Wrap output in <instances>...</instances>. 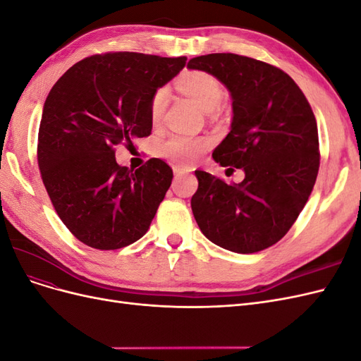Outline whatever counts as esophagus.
<instances>
[{
  "label": "esophagus",
  "instance_id": "esophagus-1",
  "mask_svg": "<svg viewBox=\"0 0 361 361\" xmlns=\"http://www.w3.org/2000/svg\"><path fill=\"white\" fill-rule=\"evenodd\" d=\"M191 171L190 167H183V166H174L173 173L174 176H182V174H188Z\"/></svg>",
  "mask_w": 361,
  "mask_h": 361
}]
</instances>
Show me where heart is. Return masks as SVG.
I'll use <instances>...</instances> for the list:
<instances>
[{"label":"heart","instance_id":"b5f03b06","mask_svg":"<svg viewBox=\"0 0 361 361\" xmlns=\"http://www.w3.org/2000/svg\"><path fill=\"white\" fill-rule=\"evenodd\" d=\"M179 89L188 94L202 110L212 111L220 105L226 96L224 85L216 76L203 71L185 72L178 80ZM169 101V90L166 87L158 89L150 99L149 113L152 123H158ZM209 146V140L192 135H171L162 141L158 147L159 155L180 164H191Z\"/></svg>","mask_w":361,"mask_h":361}]
</instances>
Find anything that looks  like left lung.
Wrapping results in <instances>:
<instances>
[{
  "label": "left lung",
  "instance_id": "1",
  "mask_svg": "<svg viewBox=\"0 0 361 361\" xmlns=\"http://www.w3.org/2000/svg\"><path fill=\"white\" fill-rule=\"evenodd\" d=\"M187 68L216 76L231 93V133L212 158L245 173L241 183H226L195 170V221L209 241L233 253L265 250L288 233L318 176L319 140L312 108L288 73L264 61L207 54L191 59Z\"/></svg>",
  "mask_w": 361,
  "mask_h": 361
}]
</instances>
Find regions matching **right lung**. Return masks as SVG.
Segmentation results:
<instances>
[{
	"instance_id": "right-lung-1",
	"label": "right lung",
	"mask_w": 361,
	"mask_h": 361,
	"mask_svg": "<svg viewBox=\"0 0 361 361\" xmlns=\"http://www.w3.org/2000/svg\"><path fill=\"white\" fill-rule=\"evenodd\" d=\"M187 57L110 52L87 57L54 84L39 128L37 161L60 220L97 250L133 244L149 231L173 171L158 158L120 167L114 147L150 135L154 93Z\"/></svg>"
}]
</instances>
